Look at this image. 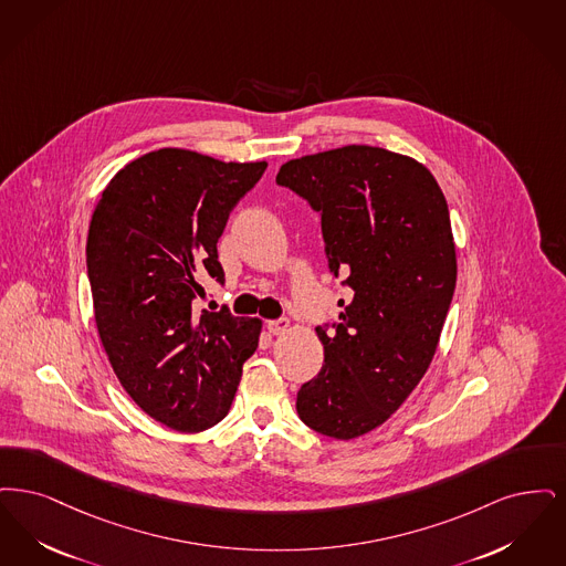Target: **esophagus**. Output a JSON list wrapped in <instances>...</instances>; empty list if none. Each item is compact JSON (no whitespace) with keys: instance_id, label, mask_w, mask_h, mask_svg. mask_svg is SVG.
<instances>
[{"instance_id":"obj_1","label":"esophagus","mask_w":566,"mask_h":566,"mask_svg":"<svg viewBox=\"0 0 566 566\" xmlns=\"http://www.w3.org/2000/svg\"><path fill=\"white\" fill-rule=\"evenodd\" d=\"M266 327H269V332H271V334L279 336V334H285V332L290 329V319L281 317V319L269 321V323H266Z\"/></svg>"}]
</instances>
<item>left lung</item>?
I'll use <instances>...</instances> for the list:
<instances>
[{"instance_id": "1", "label": "left lung", "mask_w": 566, "mask_h": 566, "mask_svg": "<svg viewBox=\"0 0 566 566\" xmlns=\"http://www.w3.org/2000/svg\"><path fill=\"white\" fill-rule=\"evenodd\" d=\"M276 184L319 213L329 271L353 292L334 332L317 327L323 368L295 410L321 436L353 440L394 415L436 355L457 285L448 205L424 165L371 146L295 158Z\"/></svg>"}]
</instances>
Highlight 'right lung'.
Masks as SVG:
<instances>
[{
    "label": "right lung",
    "instance_id": "right-lung-1",
    "mask_svg": "<svg viewBox=\"0 0 566 566\" xmlns=\"http://www.w3.org/2000/svg\"><path fill=\"white\" fill-rule=\"evenodd\" d=\"M266 167L156 149L116 172L95 207L86 269L98 338L124 391L175 431L218 424L258 348L262 321L192 304L200 279L223 283L218 241Z\"/></svg>",
    "mask_w": 566,
    "mask_h": 566
}]
</instances>
